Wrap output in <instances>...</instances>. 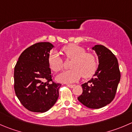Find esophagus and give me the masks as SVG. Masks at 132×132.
I'll use <instances>...</instances> for the list:
<instances>
[{"instance_id": "34e87169", "label": "esophagus", "mask_w": 132, "mask_h": 132, "mask_svg": "<svg viewBox=\"0 0 132 132\" xmlns=\"http://www.w3.org/2000/svg\"><path fill=\"white\" fill-rule=\"evenodd\" d=\"M66 86H67L68 87H69V88H73V87L75 86V85H74V84H66Z\"/></svg>"}]
</instances>
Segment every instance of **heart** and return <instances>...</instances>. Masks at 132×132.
Masks as SVG:
<instances>
[{
	"label": "heart",
	"mask_w": 132,
	"mask_h": 132,
	"mask_svg": "<svg viewBox=\"0 0 132 132\" xmlns=\"http://www.w3.org/2000/svg\"><path fill=\"white\" fill-rule=\"evenodd\" d=\"M62 52L67 59L71 60L70 68L57 76L59 81L73 82L82 77L87 79L94 74L97 70V59L94 54L86 52V49L75 44L66 46L62 48ZM48 64L54 72L58 73L63 69V60L57 52L50 53L48 59Z\"/></svg>",
	"instance_id": "obj_1"
}]
</instances>
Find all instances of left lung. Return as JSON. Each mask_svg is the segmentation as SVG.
Instances as JSON below:
<instances>
[{
  "label": "left lung",
  "instance_id": "left-lung-1",
  "mask_svg": "<svg viewBox=\"0 0 132 132\" xmlns=\"http://www.w3.org/2000/svg\"><path fill=\"white\" fill-rule=\"evenodd\" d=\"M92 49L98 56L99 64L94 77L82 84V93L78 100L88 108L98 109L115 98L121 72L117 58L109 49L103 45H95Z\"/></svg>",
  "mask_w": 132,
  "mask_h": 132
}]
</instances>
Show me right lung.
Returning <instances> with one entry per match:
<instances>
[{"mask_svg":"<svg viewBox=\"0 0 132 132\" xmlns=\"http://www.w3.org/2000/svg\"><path fill=\"white\" fill-rule=\"evenodd\" d=\"M50 43H38L25 50L14 70V89L24 108L45 112L57 101L61 84L52 80L48 59L53 48Z\"/></svg>","mask_w":132,"mask_h":132,"instance_id":"obj_1","label":"right lung"}]
</instances>
